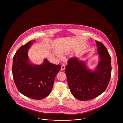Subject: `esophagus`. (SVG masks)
I'll list each match as a JSON object with an SVG mask.
<instances>
[{"label": "esophagus", "instance_id": "34e87169", "mask_svg": "<svg viewBox=\"0 0 123 123\" xmlns=\"http://www.w3.org/2000/svg\"><path fill=\"white\" fill-rule=\"evenodd\" d=\"M65 68H66V66L64 64H63L62 66H61V70H64L65 69Z\"/></svg>", "mask_w": 123, "mask_h": 123}]
</instances>
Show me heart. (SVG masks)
<instances>
[{
    "instance_id": "b5f03b06",
    "label": "heart",
    "mask_w": 123,
    "mask_h": 123,
    "mask_svg": "<svg viewBox=\"0 0 123 123\" xmlns=\"http://www.w3.org/2000/svg\"><path fill=\"white\" fill-rule=\"evenodd\" d=\"M59 57H61V56H60V55H59Z\"/></svg>"
}]
</instances>
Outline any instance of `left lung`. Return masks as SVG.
I'll return each instance as SVG.
<instances>
[{
    "mask_svg": "<svg viewBox=\"0 0 123 123\" xmlns=\"http://www.w3.org/2000/svg\"><path fill=\"white\" fill-rule=\"evenodd\" d=\"M95 42L100 60L94 71L87 69L85 62L76 57L69 58L66 67L65 71L71 93L80 101L90 100L100 95L110 80L111 56L102 43Z\"/></svg>",
    "mask_w": 123,
    "mask_h": 123,
    "instance_id": "8db88e82",
    "label": "left lung"
}]
</instances>
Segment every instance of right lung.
Masks as SVG:
<instances>
[{
  "label": "right lung",
  "mask_w": 123,
  "mask_h": 123,
  "mask_svg": "<svg viewBox=\"0 0 123 123\" xmlns=\"http://www.w3.org/2000/svg\"><path fill=\"white\" fill-rule=\"evenodd\" d=\"M33 41L21 46L13 58L12 75L18 91L24 96L35 100L46 97L51 92L61 65H54L44 59L40 65L29 62L28 50Z\"/></svg>",
  "instance_id": "1"
}]
</instances>
